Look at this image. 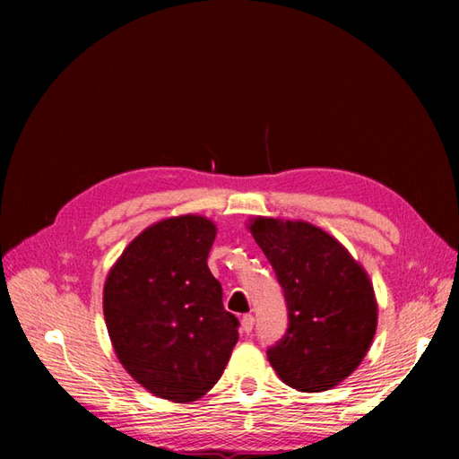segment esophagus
Segmentation results:
<instances>
[{
	"label": "esophagus",
	"mask_w": 459,
	"mask_h": 459,
	"mask_svg": "<svg viewBox=\"0 0 459 459\" xmlns=\"http://www.w3.org/2000/svg\"><path fill=\"white\" fill-rule=\"evenodd\" d=\"M252 327H255V317H252L250 314H247L245 317H242V321H240V329H242V333H245V335H250V333H252Z\"/></svg>",
	"instance_id": "34e87169"
}]
</instances>
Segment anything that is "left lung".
Here are the masks:
<instances>
[{
	"mask_svg": "<svg viewBox=\"0 0 459 459\" xmlns=\"http://www.w3.org/2000/svg\"><path fill=\"white\" fill-rule=\"evenodd\" d=\"M250 232L284 290L288 329L268 349L278 377L296 391L333 388L360 365L377 331L367 272L325 230L304 221L256 217Z\"/></svg>",
	"mask_w": 459,
	"mask_h": 459,
	"instance_id": "left-lung-1",
	"label": "left lung"
}]
</instances>
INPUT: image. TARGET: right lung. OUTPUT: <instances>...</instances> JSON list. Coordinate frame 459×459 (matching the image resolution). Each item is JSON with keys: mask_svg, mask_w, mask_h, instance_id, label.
Segmentation results:
<instances>
[{"mask_svg": "<svg viewBox=\"0 0 459 459\" xmlns=\"http://www.w3.org/2000/svg\"><path fill=\"white\" fill-rule=\"evenodd\" d=\"M217 227L197 214L135 237L104 284V319L124 368L155 396L191 403L217 385L238 341L207 266Z\"/></svg>", "mask_w": 459, "mask_h": 459, "instance_id": "obj_1", "label": "right lung"}]
</instances>
